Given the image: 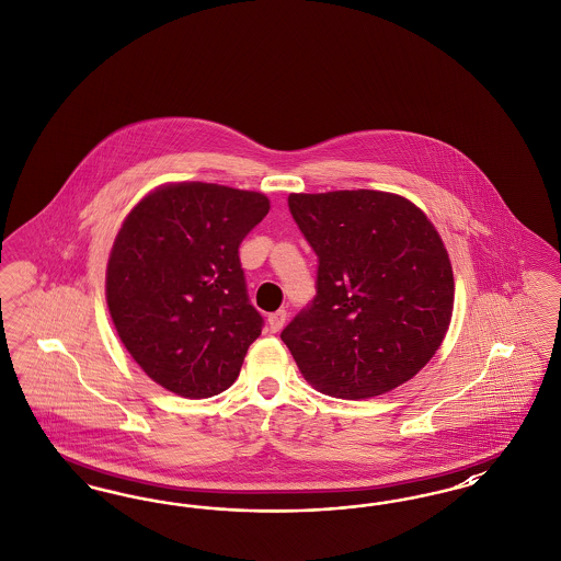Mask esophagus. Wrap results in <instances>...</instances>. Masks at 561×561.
Instances as JSON below:
<instances>
[{
  "instance_id": "esophagus-1",
  "label": "esophagus",
  "mask_w": 561,
  "mask_h": 561,
  "mask_svg": "<svg viewBox=\"0 0 561 561\" xmlns=\"http://www.w3.org/2000/svg\"><path fill=\"white\" fill-rule=\"evenodd\" d=\"M286 317H288L286 311H275V313H271L270 317H267V325H270V330L273 334H275V332H279V330L284 328Z\"/></svg>"
}]
</instances>
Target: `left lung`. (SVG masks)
Returning a JSON list of instances; mask_svg holds the SVG:
<instances>
[{"label": "left lung", "mask_w": 561, "mask_h": 561, "mask_svg": "<svg viewBox=\"0 0 561 561\" xmlns=\"http://www.w3.org/2000/svg\"><path fill=\"white\" fill-rule=\"evenodd\" d=\"M319 256L317 296L282 332L314 390L359 401L426 367L447 336L455 279L426 213L399 194H290Z\"/></svg>", "instance_id": "obj_1"}]
</instances>
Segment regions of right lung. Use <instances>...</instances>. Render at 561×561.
Listing matches in <instances>:
<instances>
[{
    "label": "right lung",
    "mask_w": 561,
    "mask_h": 561,
    "mask_svg": "<svg viewBox=\"0 0 561 561\" xmlns=\"http://www.w3.org/2000/svg\"><path fill=\"white\" fill-rule=\"evenodd\" d=\"M267 213L261 192L178 181L148 192L121 225L108 311L127 353L169 392L208 399L240 376L263 317L248 302L238 248Z\"/></svg>",
    "instance_id": "obj_1"
}]
</instances>
